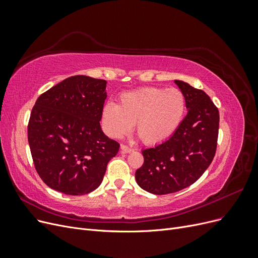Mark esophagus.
<instances>
[{"label": "esophagus", "instance_id": "esophagus-1", "mask_svg": "<svg viewBox=\"0 0 258 258\" xmlns=\"http://www.w3.org/2000/svg\"><path fill=\"white\" fill-rule=\"evenodd\" d=\"M120 148H121V152L122 153H131L132 151H134V148H131L130 146H128L126 144H121Z\"/></svg>", "mask_w": 258, "mask_h": 258}]
</instances>
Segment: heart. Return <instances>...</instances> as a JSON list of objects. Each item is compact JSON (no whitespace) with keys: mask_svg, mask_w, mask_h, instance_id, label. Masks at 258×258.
I'll return each mask as SVG.
<instances>
[{"mask_svg":"<svg viewBox=\"0 0 258 258\" xmlns=\"http://www.w3.org/2000/svg\"><path fill=\"white\" fill-rule=\"evenodd\" d=\"M186 110L187 101L181 89L143 87L122 93L119 104L107 102L102 110V124L108 136L118 139L135 123L143 143L157 145L175 134Z\"/></svg>","mask_w":258,"mask_h":258,"instance_id":"obj_1","label":"heart"}]
</instances>
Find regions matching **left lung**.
<instances>
[{
	"instance_id": "obj_1",
	"label": "left lung",
	"mask_w": 258,
	"mask_h": 258,
	"mask_svg": "<svg viewBox=\"0 0 258 258\" xmlns=\"http://www.w3.org/2000/svg\"><path fill=\"white\" fill-rule=\"evenodd\" d=\"M186 97L188 113L166 142L142 151L144 162L136 179L144 190L167 195L190 186L212 162L217 146L220 113L204 90L174 81Z\"/></svg>"
}]
</instances>
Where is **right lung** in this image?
I'll return each instance as SVG.
<instances>
[{"instance_id":"1","label":"right lung","mask_w":258,"mask_h":258,"mask_svg":"<svg viewBox=\"0 0 258 258\" xmlns=\"http://www.w3.org/2000/svg\"><path fill=\"white\" fill-rule=\"evenodd\" d=\"M106 82L75 75L38 97L28 123L37 174L50 188L86 195L98 188L119 143L101 130Z\"/></svg>"}]
</instances>
